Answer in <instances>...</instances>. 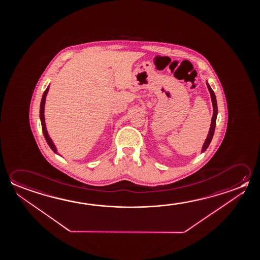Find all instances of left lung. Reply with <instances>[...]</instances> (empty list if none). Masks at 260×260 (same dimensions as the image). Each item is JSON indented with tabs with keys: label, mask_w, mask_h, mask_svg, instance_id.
<instances>
[{
	"label": "left lung",
	"mask_w": 260,
	"mask_h": 260,
	"mask_svg": "<svg viewBox=\"0 0 260 260\" xmlns=\"http://www.w3.org/2000/svg\"><path fill=\"white\" fill-rule=\"evenodd\" d=\"M207 86H208V89L209 90V93H210V97H211V102H212L213 105V116L212 119H211V124H210V128H209V134L208 137L205 141L202 149H201V152H204L206 149H208L210 142L212 141L213 135H214V132H215V128H216V120H217V99H216V95L214 93L213 89H211V87L209 86L208 81L206 82Z\"/></svg>",
	"instance_id": "left-lung-1"
}]
</instances>
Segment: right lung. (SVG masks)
Segmentation results:
<instances>
[{
    "label": "right lung",
    "instance_id": "right-lung-1",
    "mask_svg": "<svg viewBox=\"0 0 260 260\" xmlns=\"http://www.w3.org/2000/svg\"><path fill=\"white\" fill-rule=\"evenodd\" d=\"M49 87L48 86L47 89H45V91L43 92V98L41 101V106H40V119H41V123H42V128H43V135L45 140L47 141L48 145L50 146V148L52 149V151L54 153L58 154L57 152V149H56L55 145L53 143V141H51V138L48 134L47 128H46V125H45V118H44V106H45V100H46V96H47L48 91H49Z\"/></svg>",
    "mask_w": 260,
    "mask_h": 260
}]
</instances>
